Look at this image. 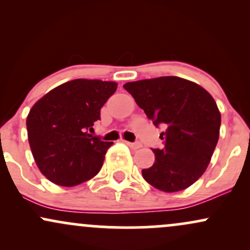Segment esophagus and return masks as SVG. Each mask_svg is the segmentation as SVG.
Listing matches in <instances>:
<instances>
[{"label": "esophagus", "instance_id": "esophagus-1", "mask_svg": "<svg viewBox=\"0 0 250 250\" xmlns=\"http://www.w3.org/2000/svg\"><path fill=\"white\" fill-rule=\"evenodd\" d=\"M125 142L127 143L129 147L133 148V149H139V148L142 147V145L140 142H128V141H125Z\"/></svg>", "mask_w": 250, "mask_h": 250}]
</instances>
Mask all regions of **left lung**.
<instances>
[{
    "label": "left lung",
    "instance_id": "1",
    "mask_svg": "<svg viewBox=\"0 0 250 250\" xmlns=\"http://www.w3.org/2000/svg\"><path fill=\"white\" fill-rule=\"evenodd\" d=\"M125 90L156 127L165 147L143 169L149 185L167 193L188 188L202 176L219 141L221 114L206 89L177 76L128 82Z\"/></svg>",
    "mask_w": 250,
    "mask_h": 250
}]
</instances>
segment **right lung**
<instances>
[{
  "instance_id": "add662e5",
  "label": "right lung",
  "mask_w": 250,
  "mask_h": 250,
  "mask_svg": "<svg viewBox=\"0 0 250 250\" xmlns=\"http://www.w3.org/2000/svg\"><path fill=\"white\" fill-rule=\"evenodd\" d=\"M115 82L77 79L45 94L27 117L28 140L41 173L55 185L73 187L102 168L113 142L88 134L101 120V108Z\"/></svg>"
}]
</instances>
